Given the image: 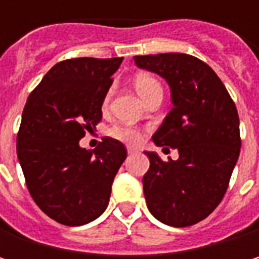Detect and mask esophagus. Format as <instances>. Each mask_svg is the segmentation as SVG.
Here are the masks:
<instances>
[{"label":"esophagus","instance_id":"1","mask_svg":"<svg viewBox=\"0 0 259 259\" xmlns=\"http://www.w3.org/2000/svg\"><path fill=\"white\" fill-rule=\"evenodd\" d=\"M127 153H129V154H135V153H138V148H135V147H127Z\"/></svg>","mask_w":259,"mask_h":259}]
</instances>
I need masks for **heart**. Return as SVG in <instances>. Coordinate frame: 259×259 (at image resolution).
Instances as JSON below:
<instances>
[{"label": "heart", "instance_id": "1", "mask_svg": "<svg viewBox=\"0 0 259 259\" xmlns=\"http://www.w3.org/2000/svg\"><path fill=\"white\" fill-rule=\"evenodd\" d=\"M135 87H136V91L141 94L142 99H145L153 90L156 88H162L159 80L150 75H138L135 79ZM108 135L120 142H124V144H129V145H135L141 141L142 135L141 132L130 126V124H115L112 127H109L108 130Z\"/></svg>", "mask_w": 259, "mask_h": 259}]
</instances>
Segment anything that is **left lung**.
Returning a JSON list of instances; mask_svg holds the SVG:
<instances>
[{
	"label": "left lung",
	"instance_id": "left-lung-1",
	"mask_svg": "<svg viewBox=\"0 0 259 259\" xmlns=\"http://www.w3.org/2000/svg\"><path fill=\"white\" fill-rule=\"evenodd\" d=\"M133 61L168 82L174 106L153 141L179 150V159L168 162L145 153L150 159L142 179L147 207L169 227L195 225L221 204L238 160L235 103L213 69L196 57L171 52L138 55Z\"/></svg>",
	"mask_w": 259,
	"mask_h": 259
}]
</instances>
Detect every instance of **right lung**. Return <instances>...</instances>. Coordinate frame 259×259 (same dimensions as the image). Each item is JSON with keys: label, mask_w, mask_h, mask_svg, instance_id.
Returning a JSON list of instances; mask_svg holds the SVG:
<instances>
[{"label": "right lung", "mask_w": 259, "mask_h": 259, "mask_svg": "<svg viewBox=\"0 0 259 259\" xmlns=\"http://www.w3.org/2000/svg\"><path fill=\"white\" fill-rule=\"evenodd\" d=\"M123 58H72L55 64L32 90L16 138L26 187L51 219L80 227L108 207L126 147L105 136L97 148L79 147L102 120V105Z\"/></svg>", "instance_id": "add662e5"}]
</instances>
